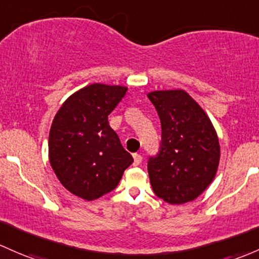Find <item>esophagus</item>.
I'll list each match as a JSON object with an SVG mask.
<instances>
[{
	"mask_svg": "<svg viewBox=\"0 0 259 259\" xmlns=\"http://www.w3.org/2000/svg\"><path fill=\"white\" fill-rule=\"evenodd\" d=\"M133 157H134V166L140 165L141 161H143V156H141L140 154H134Z\"/></svg>",
	"mask_w": 259,
	"mask_h": 259,
	"instance_id": "34e87169",
	"label": "esophagus"
}]
</instances>
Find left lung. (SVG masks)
<instances>
[{
	"label": "left lung",
	"mask_w": 259,
	"mask_h": 259,
	"mask_svg": "<svg viewBox=\"0 0 259 259\" xmlns=\"http://www.w3.org/2000/svg\"><path fill=\"white\" fill-rule=\"evenodd\" d=\"M161 121L159 154L148 171L155 195L171 205L194 201L216 176L220 144L202 108L185 91L148 94Z\"/></svg>",
	"instance_id": "1"
}]
</instances>
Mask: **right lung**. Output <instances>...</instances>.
I'll return each mask as SVG.
<instances>
[{
	"instance_id": "right-lung-1",
	"label": "right lung",
	"mask_w": 259,
	"mask_h": 259,
	"mask_svg": "<svg viewBox=\"0 0 259 259\" xmlns=\"http://www.w3.org/2000/svg\"><path fill=\"white\" fill-rule=\"evenodd\" d=\"M126 91L99 83L84 87L65 100L52 122V168L68 191L87 201L113 191L134 161L108 121Z\"/></svg>"
}]
</instances>
